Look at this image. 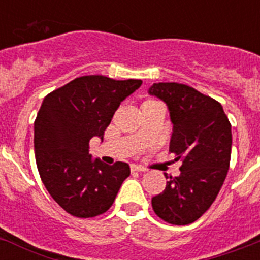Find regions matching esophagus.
Here are the masks:
<instances>
[{"label":"esophagus","mask_w":260,"mask_h":260,"mask_svg":"<svg viewBox=\"0 0 260 260\" xmlns=\"http://www.w3.org/2000/svg\"><path fill=\"white\" fill-rule=\"evenodd\" d=\"M131 171H139V173H141V171H146V169L143 168V166H139V165H131Z\"/></svg>","instance_id":"34e87169"}]
</instances>
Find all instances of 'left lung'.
Here are the masks:
<instances>
[{"label": "left lung", "instance_id": "left-lung-1", "mask_svg": "<svg viewBox=\"0 0 260 260\" xmlns=\"http://www.w3.org/2000/svg\"><path fill=\"white\" fill-rule=\"evenodd\" d=\"M149 94L166 103L173 123L170 150L182 161L178 177H168L152 199L155 214L173 225L203 216L224 184L232 153V125L217 101L177 82L153 83Z\"/></svg>", "mask_w": 260, "mask_h": 260}]
</instances>
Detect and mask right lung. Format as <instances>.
<instances>
[{
  "label": "right lung",
  "instance_id": "add662e5",
  "mask_svg": "<svg viewBox=\"0 0 260 260\" xmlns=\"http://www.w3.org/2000/svg\"><path fill=\"white\" fill-rule=\"evenodd\" d=\"M141 83L83 76L43 101L34 124L36 166L49 195L72 216L105 213L129 177L125 162L110 166L92 159L89 144L92 137L103 140L117 107Z\"/></svg>",
  "mask_w": 260,
  "mask_h": 260
}]
</instances>
